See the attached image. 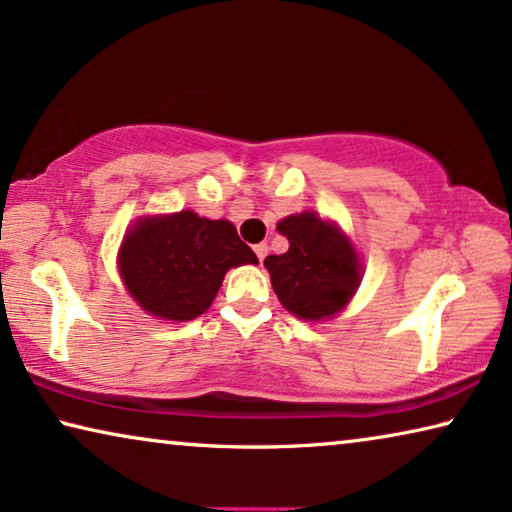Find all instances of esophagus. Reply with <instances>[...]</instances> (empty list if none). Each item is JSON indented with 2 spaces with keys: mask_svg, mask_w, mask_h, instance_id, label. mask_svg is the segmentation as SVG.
<instances>
[{
  "mask_svg": "<svg viewBox=\"0 0 512 512\" xmlns=\"http://www.w3.org/2000/svg\"><path fill=\"white\" fill-rule=\"evenodd\" d=\"M266 253H269V246H266V243H257V246H255V255H257L259 262H262V259L266 257Z\"/></svg>",
  "mask_w": 512,
  "mask_h": 512,
  "instance_id": "obj_1",
  "label": "esophagus"
}]
</instances>
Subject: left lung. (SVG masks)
<instances>
[{"instance_id": "obj_1", "label": "left lung", "mask_w": 512, "mask_h": 512, "mask_svg": "<svg viewBox=\"0 0 512 512\" xmlns=\"http://www.w3.org/2000/svg\"><path fill=\"white\" fill-rule=\"evenodd\" d=\"M276 230L287 236L289 250L269 255L264 266L285 310L305 322H322L345 310L363 271L347 234L312 211L282 218Z\"/></svg>"}]
</instances>
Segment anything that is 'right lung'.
Listing matches in <instances>:
<instances>
[{"instance_id": "obj_1", "label": "right lung", "mask_w": 512, "mask_h": 512, "mask_svg": "<svg viewBox=\"0 0 512 512\" xmlns=\"http://www.w3.org/2000/svg\"><path fill=\"white\" fill-rule=\"evenodd\" d=\"M257 264V255L230 220L195 211L135 220L119 248L121 280L149 315L188 322L209 310L232 266Z\"/></svg>"}]
</instances>
